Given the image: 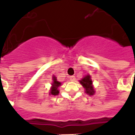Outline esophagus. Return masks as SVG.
I'll return each instance as SVG.
<instances>
[{
    "instance_id": "1",
    "label": "esophagus",
    "mask_w": 135,
    "mask_h": 135,
    "mask_svg": "<svg viewBox=\"0 0 135 135\" xmlns=\"http://www.w3.org/2000/svg\"><path fill=\"white\" fill-rule=\"evenodd\" d=\"M69 79L71 81H73V82H74V81H75V80H76V77H75L74 76H71L69 77Z\"/></svg>"
}]
</instances>
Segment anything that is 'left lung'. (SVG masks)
Returning <instances> with one entry per match:
<instances>
[{"label":"left lung","mask_w":135,"mask_h":135,"mask_svg":"<svg viewBox=\"0 0 135 135\" xmlns=\"http://www.w3.org/2000/svg\"><path fill=\"white\" fill-rule=\"evenodd\" d=\"M80 83L85 89V92L88 95H93L94 94V87L92 85V80L90 75H87L80 80Z\"/></svg>","instance_id":"1"}]
</instances>
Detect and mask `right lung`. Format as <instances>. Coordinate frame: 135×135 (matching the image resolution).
<instances>
[{
  "label": "right lung",
  "mask_w": 135,
  "mask_h": 135,
  "mask_svg": "<svg viewBox=\"0 0 135 135\" xmlns=\"http://www.w3.org/2000/svg\"><path fill=\"white\" fill-rule=\"evenodd\" d=\"M52 80L53 82L52 83V87H51L50 90V94L55 96V95H57L59 94V91L58 90V88L61 85V83L59 81H57V78L55 76H52Z\"/></svg>",
  "instance_id": "right-lung-1"
}]
</instances>
